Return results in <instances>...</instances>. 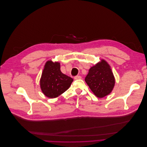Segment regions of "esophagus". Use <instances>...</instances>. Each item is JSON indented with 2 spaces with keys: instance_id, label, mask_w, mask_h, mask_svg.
Instances as JSON below:
<instances>
[{
  "instance_id": "34e87169",
  "label": "esophagus",
  "mask_w": 147,
  "mask_h": 147,
  "mask_svg": "<svg viewBox=\"0 0 147 147\" xmlns=\"http://www.w3.org/2000/svg\"><path fill=\"white\" fill-rule=\"evenodd\" d=\"M82 78V77L80 76H75V78H74V79H75V80H78V79H80Z\"/></svg>"
}]
</instances>
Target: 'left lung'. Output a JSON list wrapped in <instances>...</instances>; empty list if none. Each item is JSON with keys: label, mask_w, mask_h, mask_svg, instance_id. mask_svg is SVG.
Wrapping results in <instances>:
<instances>
[{"label": "left lung", "mask_w": 147, "mask_h": 147, "mask_svg": "<svg viewBox=\"0 0 147 147\" xmlns=\"http://www.w3.org/2000/svg\"><path fill=\"white\" fill-rule=\"evenodd\" d=\"M85 82L98 98H102L109 94L115 83L111 67L104 60H101L90 68L85 78Z\"/></svg>", "instance_id": "left-lung-1"}]
</instances>
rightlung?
Returning <instances> with one entry per match:
<instances>
[{
	"label": "right lung",
	"mask_w": 147,
	"mask_h": 147,
	"mask_svg": "<svg viewBox=\"0 0 147 147\" xmlns=\"http://www.w3.org/2000/svg\"><path fill=\"white\" fill-rule=\"evenodd\" d=\"M73 80L72 78L61 72L60 63L50 60L45 65L40 86L46 97L54 98L67 90Z\"/></svg>",
	"instance_id": "right-lung-1"
}]
</instances>
